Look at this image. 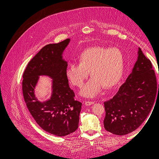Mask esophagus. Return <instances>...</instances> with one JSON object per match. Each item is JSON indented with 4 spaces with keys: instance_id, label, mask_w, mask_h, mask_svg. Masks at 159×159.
Segmentation results:
<instances>
[{
    "instance_id": "1",
    "label": "esophagus",
    "mask_w": 159,
    "mask_h": 159,
    "mask_svg": "<svg viewBox=\"0 0 159 159\" xmlns=\"http://www.w3.org/2000/svg\"><path fill=\"white\" fill-rule=\"evenodd\" d=\"M94 102H92V101H86V102H85V105H87V106H89V105H91L93 104H94Z\"/></svg>"
}]
</instances>
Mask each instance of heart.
<instances>
[{
    "label": "heart",
    "instance_id": "obj_1",
    "mask_svg": "<svg viewBox=\"0 0 159 159\" xmlns=\"http://www.w3.org/2000/svg\"><path fill=\"white\" fill-rule=\"evenodd\" d=\"M125 66V57L117 48L96 46L86 49L78 57V63H70L65 70L70 82L82 88L90 75L92 77L81 91L89 98L97 96L102 86L111 88L121 79Z\"/></svg>",
    "mask_w": 159,
    "mask_h": 159
}]
</instances>
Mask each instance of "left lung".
Masks as SVG:
<instances>
[{
    "mask_svg": "<svg viewBox=\"0 0 159 159\" xmlns=\"http://www.w3.org/2000/svg\"><path fill=\"white\" fill-rule=\"evenodd\" d=\"M157 91L152 64L139 48L133 72L113 98L104 102L105 129L120 136L134 131L148 117Z\"/></svg>",
    "mask_w": 159,
    "mask_h": 159,
    "instance_id": "1",
    "label": "left lung"
}]
</instances>
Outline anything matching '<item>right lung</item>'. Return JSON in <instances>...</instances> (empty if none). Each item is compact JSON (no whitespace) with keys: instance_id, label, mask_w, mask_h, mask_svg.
<instances>
[{"instance_id":"right-lung-1","label":"right lung","mask_w":159,"mask_h":159,"mask_svg":"<svg viewBox=\"0 0 159 159\" xmlns=\"http://www.w3.org/2000/svg\"><path fill=\"white\" fill-rule=\"evenodd\" d=\"M69 42L67 39L42 48L28 63L23 75V95L28 110L42 129L57 136L76 131L82 107L68 85L65 74L68 64L62 59ZM39 75H48L53 79L52 96L45 102H40L34 94Z\"/></svg>"}]
</instances>
